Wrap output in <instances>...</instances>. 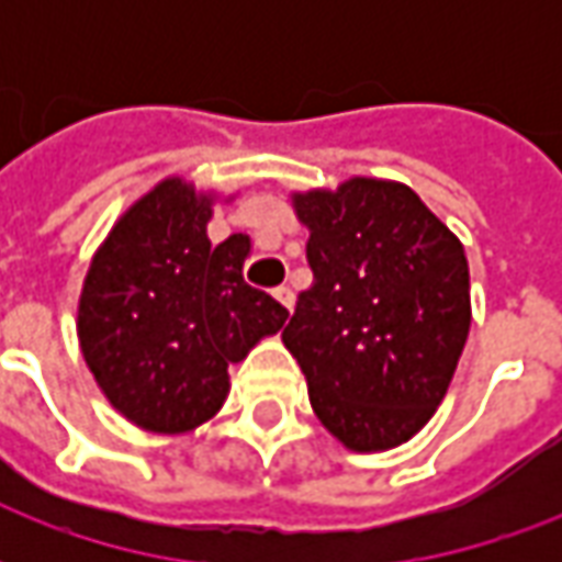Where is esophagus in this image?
Listing matches in <instances>:
<instances>
[{
    "mask_svg": "<svg viewBox=\"0 0 562 562\" xmlns=\"http://www.w3.org/2000/svg\"><path fill=\"white\" fill-rule=\"evenodd\" d=\"M273 297H277V301H280V304L285 306V310H289V313H292V306H294V292H292V289H289V285H280V289H277V292H273Z\"/></svg>",
    "mask_w": 562,
    "mask_h": 562,
    "instance_id": "esophagus-1",
    "label": "esophagus"
}]
</instances>
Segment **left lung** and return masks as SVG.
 <instances>
[{"label":"left lung","instance_id":"8db88e82","mask_svg":"<svg viewBox=\"0 0 562 562\" xmlns=\"http://www.w3.org/2000/svg\"><path fill=\"white\" fill-rule=\"evenodd\" d=\"M313 285L285 349L318 422L352 451H385L430 422L470 334L463 246L409 186L352 177L294 195Z\"/></svg>","mask_w":562,"mask_h":562}]
</instances>
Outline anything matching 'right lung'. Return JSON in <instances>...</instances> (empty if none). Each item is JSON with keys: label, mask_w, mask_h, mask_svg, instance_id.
<instances>
[{"label": "right lung", "mask_w": 562, "mask_h": 562, "mask_svg": "<svg viewBox=\"0 0 562 562\" xmlns=\"http://www.w3.org/2000/svg\"><path fill=\"white\" fill-rule=\"evenodd\" d=\"M210 204L180 177L161 180L99 246L80 292L87 367L116 413L153 434H186L220 413L228 364L289 318L246 285V234L210 244Z\"/></svg>", "instance_id": "add662e5"}]
</instances>
